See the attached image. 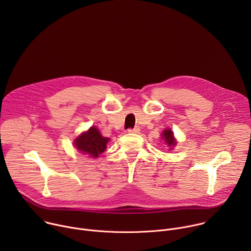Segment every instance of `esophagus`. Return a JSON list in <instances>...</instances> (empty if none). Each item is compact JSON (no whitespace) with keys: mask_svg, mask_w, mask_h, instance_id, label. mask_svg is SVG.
Wrapping results in <instances>:
<instances>
[{"mask_svg":"<svg viewBox=\"0 0 251 251\" xmlns=\"http://www.w3.org/2000/svg\"><path fill=\"white\" fill-rule=\"evenodd\" d=\"M139 131H140V128H139V127H135V128H133V129H128V132H129V133H139Z\"/></svg>","mask_w":251,"mask_h":251,"instance_id":"1","label":"esophagus"}]
</instances>
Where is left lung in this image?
<instances>
[{"mask_svg":"<svg viewBox=\"0 0 251 251\" xmlns=\"http://www.w3.org/2000/svg\"><path fill=\"white\" fill-rule=\"evenodd\" d=\"M161 136H162V139L165 140L166 145L170 148V150L173 149V147L176 146V139L174 137V133H173V131L171 129L164 130L163 133L161 134Z\"/></svg>","mask_w":251,"mask_h":251,"instance_id":"8db88e82","label":"left lung"}]
</instances>
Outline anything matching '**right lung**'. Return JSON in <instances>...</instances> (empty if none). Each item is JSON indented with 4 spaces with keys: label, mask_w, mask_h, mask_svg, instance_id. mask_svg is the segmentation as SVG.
Returning a JSON list of instances; mask_svg holds the SVG:
<instances>
[{
    "label": "right lung",
    "mask_w": 251,
    "mask_h": 251,
    "mask_svg": "<svg viewBox=\"0 0 251 251\" xmlns=\"http://www.w3.org/2000/svg\"><path fill=\"white\" fill-rule=\"evenodd\" d=\"M108 142L109 138L103 137L99 130L95 126H92L88 131L81 133L75 140L74 144L80 153L88 155L91 158H97L105 151Z\"/></svg>",
    "instance_id": "add662e5"
}]
</instances>
